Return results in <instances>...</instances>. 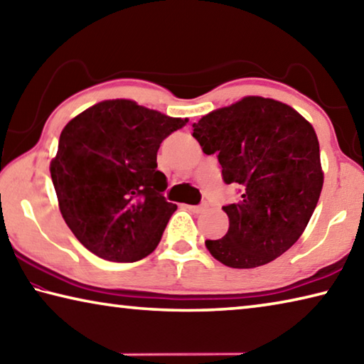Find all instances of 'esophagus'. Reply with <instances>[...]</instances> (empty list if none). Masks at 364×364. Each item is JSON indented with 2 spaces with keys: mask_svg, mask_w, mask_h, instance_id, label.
Returning <instances> with one entry per match:
<instances>
[{
  "mask_svg": "<svg viewBox=\"0 0 364 364\" xmlns=\"http://www.w3.org/2000/svg\"><path fill=\"white\" fill-rule=\"evenodd\" d=\"M186 207L189 208L191 212H196V213H197V212L204 210V207H205V205H204V204H200V205H186Z\"/></svg>",
  "mask_w": 364,
  "mask_h": 364,
  "instance_id": "obj_1",
  "label": "esophagus"
}]
</instances>
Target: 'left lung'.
<instances>
[{
  "label": "left lung",
  "mask_w": 364,
  "mask_h": 364,
  "mask_svg": "<svg viewBox=\"0 0 364 364\" xmlns=\"http://www.w3.org/2000/svg\"><path fill=\"white\" fill-rule=\"evenodd\" d=\"M207 156L217 154L226 184L241 199L223 207L230 228L205 241L230 268H255L299 241L323 189L319 143L313 127L287 104L247 96L193 123Z\"/></svg>",
  "instance_id": "left-lung-1"
}]
</instances>
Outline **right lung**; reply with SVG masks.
Masks as SVG:
<instances>
[{
  "label": "right lung",
  "instance_id": "1",
  "mask_svg": "<svg viewBox=\"0 0 364 364\" xmlns=\"http://www.w3.org/2000/svg\"><path fill=\"white\" fill-rule=\"evenodd\" d=\"M186 123L128 100L97 102L67 123L49 171L67 226L90 252L138 262L156 250L176 210L157 151Z\"/></svg>",
  "mask_w": 364,
  "mask_h": 364
}]
</instances>
